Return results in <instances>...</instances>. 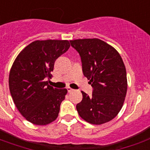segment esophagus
Wrapping results in <instances>:
<instances>
[{
    "mask_svg": "<svg viewBox=\"0 0 150 150\" xmlns=\"http://www.w3.org/2000/svg\"><path fill=\"white\" fill-rule=\"evenodd\" d=\"M67 90H68V93H71V92L74 91V89H71V88H70V87H67Z\"/></svg>",
    "mask_w": 150,
    "mask_h": 150,
    "instance_id": "obj_1",
    "label": "esophagus"
}]
</instances>
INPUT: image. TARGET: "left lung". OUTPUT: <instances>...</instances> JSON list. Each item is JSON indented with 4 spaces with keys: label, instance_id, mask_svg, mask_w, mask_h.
<instances>
[{
    "label": "left lung",
    "instance_id": "left-lung-1",
    "mask_svg": "<svg viewBox=\"0 0 150 150\" xmlns=\"http://www.w3.org/2000/svg\"><path fill=\"white\" fill-rule=\"evenodd\" d=\"M70 43L79 54L83 75L93 89L90 96L82 91V101L76 105L78 113L93 125L111 121L123 106L128 87L121 57L99 39L75 40Z\"/></svg>",
    "mask_w": 150,
    "mask_h": 150
}]
</instances>
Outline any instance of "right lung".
<instances>
[{"mask_svg":"<svg viewBox=\"0 0 150 150\" xmlns=\"http://www.w3.org/2000/svg\"><path fill=\"white\" fill-rule=\"evenodd\" d=\"M70 47L68 40H36L25 47L13 63L9 89L15 106L29 122L45 125L56 120L66 89H56L50 78L55 61Z\"/></svg>","mask_w":150,"mask_h":150,"instance_id":"1","label":"right lung"}]
</instances>
